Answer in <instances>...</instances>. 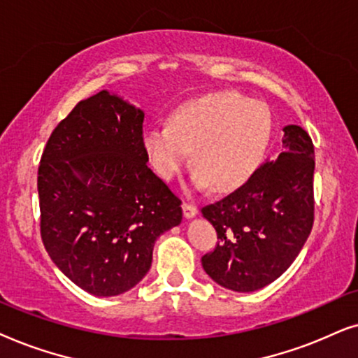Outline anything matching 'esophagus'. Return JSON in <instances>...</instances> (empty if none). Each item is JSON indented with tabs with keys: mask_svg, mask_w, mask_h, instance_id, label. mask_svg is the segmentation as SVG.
Returning a JSON list of instances; mask_svg holds the SVG:
<instances>
[{
	"mask_svg": "<svg viewBox=\"0 0 358 358\" xmlns=\"http://www.w3.org/2000/svg\"><path fill=\"white\" fill-rule=\"evenodd\" d=\"M183 214H185V216H187V217L196 216V214H198V206H196V204H193V203L185 201V203H183Z\"/></svg>",
	"mask_w": 358,
	"mask_h": 358,
	"instance_id": "esophagus-1",
	"label": "esophagus"
}]
</instances>
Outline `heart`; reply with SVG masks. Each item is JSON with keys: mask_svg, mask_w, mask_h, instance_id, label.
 <instances>
[{"mask_svg": "<svg viewBox=\"0 0 358 358\" xmlns=\"http://www.w3.org/2000/svg\"><path fill=\"white\" fill-rule=\"evenodd\" d=\"M271 114L264 103L236 92L209 93L180 104L169 124L152 126L144 149L165 180H173L193 149L194 182L219 189L245 183L265 159Z\"/></svg>", "mask_w": 358, "mask_h": 358, "instance_id": "1", "label": "heart"}]
</instances>
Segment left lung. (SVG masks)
<instances>
[{
    "label": "left lung",
    "mask_w": 358,
    "mask_h": 358,
    "mask_svg": "<svg viewBox=\"0 0 358 358\" xmlns=\"http://www.w3.org/2000/svg\"><path fill=\"white\" fill-rule=\"evenodd\" d=\"M283 152L247 182L201 209L217 232L201 257L214 282L249 293L282 276L301 252L314 222V145L303 127L287 126Z\"/></svg>",
    "instance_id": "8db88e82"
}]
</instances>
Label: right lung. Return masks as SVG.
<instances>
[{"label":"right lung","instance_id":"right-lung-1","mask_svg":"<svg viewBox=\"0 0 358 358\" xmlns=\"http://www.w3.org/2000/svg\"><path fill=\"white\" fill-rule=\"evenodd\" d=\"M144 113L99 92L57 124L37 176L41 237L62 273L94 296L144 278L182 199L147 165Z\"/></svg>","mask_w":358,"mask_h":358}]
</instances>
